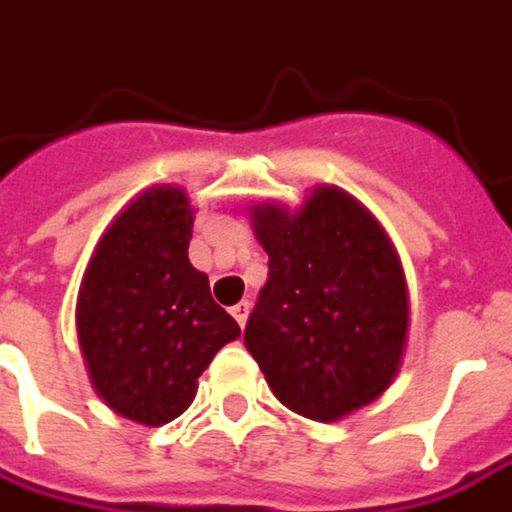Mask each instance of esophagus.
Listing matches in <instances>:
<instances>
[{
    "instance_id": "1",
    "label": "esophagus",
    "mask_w": 512,
    "mask_h": 512,
    "mask_svg": "<svg viewBox=\"0 0 512 512\" xmlns=\"http://www.w3.org/2000/svg\"><path fill=\"white\" fill-rule=\"evenodd\" d=\"M249 313H252V304H249V301H240V304H234V307H231V316H234V321H237L240 327H246Z\"/></svg>"
}]
</instances>
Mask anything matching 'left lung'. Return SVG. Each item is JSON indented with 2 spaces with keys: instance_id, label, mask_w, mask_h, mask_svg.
<instances>
[{
  "instance_id": "obj_1",
  "label": "left lung",
  "mask_w": 512,
  "mask_h": 512,
  "mask_svg": "<svg viewBox=\"0 0 512 512\" xmlns=\"http://www.w3.org/2000/svg\"><path fill=\"white\" fill-rule=\"evenodd\" d=\"M252 228L269 278L246 347L272 394L321 423L374 403L403 365L408 333L406 275L388 234L333 185L316 188L295 214L255 205Z\"/></svg>"
}]
</instances>
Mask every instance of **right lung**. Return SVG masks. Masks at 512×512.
<instances>
[{"instance_id":"add662e5","label":"right lung","mask_w":512,"mask_h":512,"mask_svg":"<svg viewBox=\"0 0 512 512\" xmlns=\"http://www.w3.org/2000/svg\"><path fill=\"white\" fill-rule=\"evenodd\" d=\"M191 199L162 185L106 228L77 295V339L98 397L115 414L162 426L194 403L196 379L240 336L191 266Z\"/></svg>"}]
</instances>
